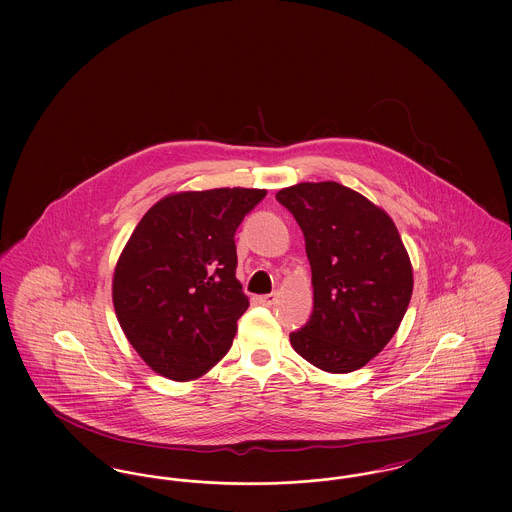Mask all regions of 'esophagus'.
Masks as SVG:
<instances>
[{"label":"esophagus","mask_w":512,"mask_h":512,"mask_svg":"<svg viewBox=\"0 0 512 512\" xmlns=\"http://www.w3.org/2000/svg\"><path fill=\"white\" fill-rule=\"evenodd\" d=\"M276 293H268V295H257L255 297V303L257 305H263V307H270V305H274V301H276Z\"/></svg>","instance_id":"obj_1"}]
</instances>
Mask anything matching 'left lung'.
<instances>
[{
  "instance_id": "1",
  "label": "left lung",
  "mask_w": 512,
  "mask_h": 512,
  "mask_svg": "<svg viewBox=\"0 0 512 512\" xmlns=\"http://www.w3.org/2000/svg\"><path fill=\"white\" fill-rule=\"evenodd\" d=\"M276 199L305 236L313 315L290 334L295 353L324 372L370 363L393 338L413 295V265L390 215L338 182H301Z\"/></svg>"
}]
</instances>
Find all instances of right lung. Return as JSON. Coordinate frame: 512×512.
<instances>
[{"label": "right lung", "instance_id": "add662e5", "mask_svg": "<svg viewBox=\"0 0 512 512\" xmlns=\"http://www.w3.org/2000/svg\"><path fill=\"white\" fill-rule=\"evenodd\" d=\"M267 195L257 188L176 192L134 228L113 272L122 332L153 372L190 382L228 353L249 299L234 234Z\"/></svg>", "mask_w": 512, "mask_h": 512}]
</instances>
